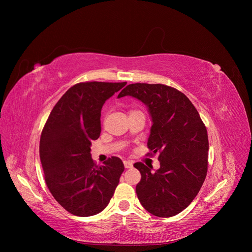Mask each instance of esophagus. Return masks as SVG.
<instances>
[{
	"label": "esophagus",
	"mask_w": 252,
	"mask_h": 252,
	"mask_svg": "<svg viewBox=\"0 0 252 252\" xmlns=\"http://www.w3.org/2000/svg\"><path fill=\"white\" fill-rule=\"evenodd\" d=\"M124 164H125V167H126V168L133 167V161H130V160H125V161H124Z\"/></svg>",
	"instance_id": "obj_1"
}]
</instances>
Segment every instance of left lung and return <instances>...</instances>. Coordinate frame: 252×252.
I'll use <instances>...</instances> for the list:
<instances>
[{
	"label": "left lung",
	"mask_w": 252,
	"mask_h": 252,
	"mask_svg": "<svg viewBox=\"0 0 252 252\" xmlns=\"http://www.w3.org/2000/svg\"><path fill=\"white\" fill-rule=\"evenodd\" d=\"M134 97L147 106L152 126L147 146L159 152L155 173L142 162L136 192L142 206L155 217L169 218L189 206L207 174L208 137L199 113L182 92L156 84H131L117 96Z\"/></svg>",
	"instance_id": "8db88e82"
}]
</instances>
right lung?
Listing matches in <instances>:
<instances>
[{
  "instance_id": "add662e5",
  "label": "right lung",
  "mask_w": 252,
  "mask_h": 252,
  "mask_svg": "<svg viewBox=\"0 0 252 252\" xmlns=\"http://www.w3.org/2000/svg\"><path fill=\"white\" fill-rule=\"evenodd\" d=\"M126 83H79L51 111L39 141V158L47 186L71 215L95 216L108 205L125 165L111 157L98 166L91 145L101 133V109Z\"/></svg>"
}]
</instances>
